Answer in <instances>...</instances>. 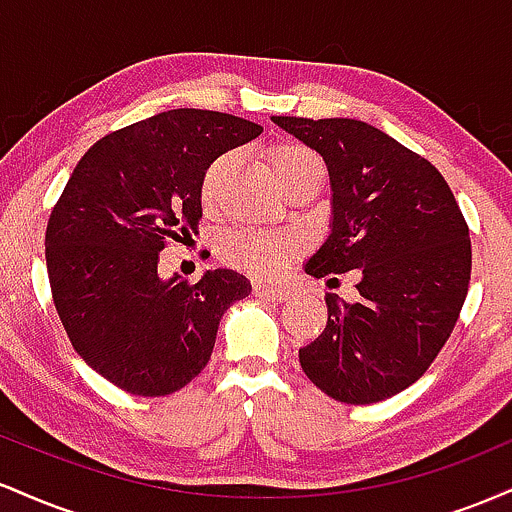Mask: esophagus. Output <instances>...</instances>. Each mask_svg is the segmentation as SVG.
Listing matches in <instances>:
<instances>
[{"mask_svg":"<svg viewBox=\"0 0 512 512\" xmlns=\"http://www.w3.org/2000/svg\"><path fill=\"white\" fill-rule=\"evenodd\" d=\"M255 296L262 298V301L281 303V301H286V298H289V291L281 289V286H272V284H264V281H257Z\"/></svg>","mask_w":512,"mask_h":512,"instance_id":"esophagus-1","label":"esophagus"}]
</instances>
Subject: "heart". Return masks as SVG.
Here are the masks:
<instances>
[{
    "mask_svg": "<svg viewBox=\"0 0 512 512\" xmlns=\"http://www.w3.org/2000/svg\"><path fill=\"white\" fill-rule=\"evenodd\" d=\"M228 166H231V156L216 158L207 168L202 182V199L209 204L216 197L223 175H226ZM269 166L274 170V178L284 187L286 182L296 178V175L305 173V170L322 168L320 158L313 151L305 149L298 144H281L269 154ZM298 252V240L293 236H262V233H236L226 240L223 245V255L228 262L236 267L248 269V272L257 276H276L286 269V264Z\"/></svg>",
    "mask_w": 512,
    "mask_h": 512,
    "instance_id": "heart-1",
    "label": "heart"
}]
</instances>
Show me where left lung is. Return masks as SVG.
Here are the masks:
<instances>
[{
	"label": "left lung",
	"instance_id": "left-lung-1",
	"mask_svg": "<svg viewBox=\"0 0 512 512\" xmlns=\"http://www.w3.org/2000/svg\"><path fill=\"white\" fill-rule=\"evenodd\" d=\"M330 173V236L305 274L356 272V301L327 293V327L298 351L325 395L373 404L407 390L448 342L472 274L469 228L436 166L349 117H272Z\"/></svg>",
	"mask_w": 512,
	"mask_h": 512
}]
</instances>
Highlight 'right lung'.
Instances as JSON below:
<instances>
[{
	"label": "right lung",
	"instance_id": "add662e5",
	"mask_svg": "<svg viewBox=\"0 0 512 512\" xmlns=\"http://www.w3.org/2000/svg\"><path fill=\"white\" fill-rule=\"evenodd\" d=\"M260 134L243 117L178 108L117 129L76 163L45 233L52 301L76 354L120 390L185 387L209 363L223 313L250 296L223 267L197 284L163 279L158 252L197 236L207 168Z\"/></svg>",
	"mask_w": 512,
	"mask_h": 512
}]
</instances>
